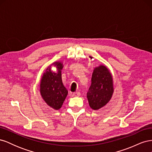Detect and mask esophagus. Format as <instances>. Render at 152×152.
<instances>
[{"instance_id":"1","label":"esophagus","mask_w":152,"mask_h":152,"mask_svg":"<svg viewBox=\"0 0 152 152\" xmlns=\"http://www.w3.org/2000/svg\"><path fill=\"white\" fill-rule=\"evenodd\" d=\"M80 93L79 92H75V93H73V96H74V97H79V96H80Z\"/></svg>"}]
</instances>
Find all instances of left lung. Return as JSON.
I'll return each mask as SVG.
<instances>
[{"mask_svg": "<svg viewBox=\"0 0 152 152\" xmlns=\"http://www.w3.org/2000/svg\"><path fill=\"white\" fill-rule=\"evenodd\" d=\"M113 91V77L109 69L103 65L95 67L92 74L91 84L87 93L89 107L94 110L104 107L111 99Z\"/></svg>", "mask_w": 152, "mask_h": 152, "instance_id": "left-lung-1", "label": "left lung"}]
</instances>
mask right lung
<instances>
[{
  "label": "right lung",
  "instance_id": "1",
  "mask_svg": "<svg viewBox=\"0 0 152 152\" xmlns=\"http://www.w3.org/2000/svg\"><path fill=\"white\" fill-rule=\"evenodd\" d=\"M53 65L56 72L51 70ZM64 65L61 61H56L49 66L44 72L40 82V93L44 102L54 110L60 109L68 94V91L64 86L61 70Z\"/></svg>",
  "mask_w": 152,
  "mask_h": 152
}]
</instances>
